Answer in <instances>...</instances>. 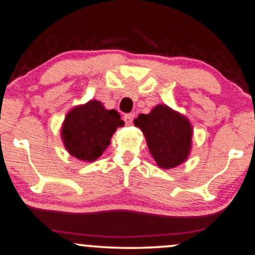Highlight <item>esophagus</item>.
<instances>
[{
    "label": "esophagus",
    "instance_id": "34e87169",
    "mask_svg": "<svg viewBox=\"0 0 255 255\" xmlns=\"http://www.w3.org/2000/svg\"><path fill=\"white\" fill-rule=\"evenodd\" d=\"M124 120H125V124L127 126H130L133 124V120H134V115L133 114H127V115L124 116Z\"/></svg>",
    "mask_w": 255,
    "mask_h": 255
}]
</instances>
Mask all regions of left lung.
I'll list each match as a JSON object with an SVG mask.
<instances>
[{"label": "left lung", "instance_id": "8db88e82", "mask_svg": "<svg viewBox=\"0 0 255 255\" xmlns=\"http://www.w3.org/2000/svg\"><path fill=\"white\" fill-rule=\"evenodd\" d=\"M144 134L151 156L160 169L176 168L188 159L193 127L189 120L165 104H158L148 114L134 120Z\"/></svg>", "mask_w": 255, "mask_h": 255}]
</instances>
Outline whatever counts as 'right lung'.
Segmentation results:
<instances>
[{
  "mask_svg": "<svg viewBox=\"0 0 255 255\" xmlns=\"http://www.w3.org/2000/svg\"><path fill=\"white\" fill-rule=\"evenodd\" d=\"M125 126L116 110L105 109L102 102L89 101L68 111L61 127L62 142L71 156L95 162L110 145L113 134Z\"/></svg>",
  "mask_w": 255,
  "mask_h": 255,
  "instance_id": "right-lung-1",
  "label": "right lung"
}]
</instances>
